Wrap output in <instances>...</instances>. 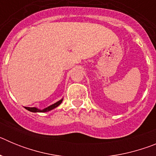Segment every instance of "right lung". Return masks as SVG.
Instances as JSON below:
<instances>
[{
  "instance_id": "add662e5",
  "label": "right lung",
  "mask_w": 156,
  "mask_h": 156,
  "mask_svg": "<svg viewBox=\"0 0 156 156\" xmlns=\"http://www.w3.org/2000/svg\"><path fill=\"white\" fill-rule=\"evenodd\" d=\"M62 100L63 99H62V100L58 101H57V102L55 103V104L51 105H50V106H48V108H45L44 109H42V110L36 108V107H32V108H30V107H25V108H27V110H29V111L33 112H45L50 111V110H52V109H54L55 108H56V107H58L59 105L62 102Z\"/></svg>"
}]
</instances>
